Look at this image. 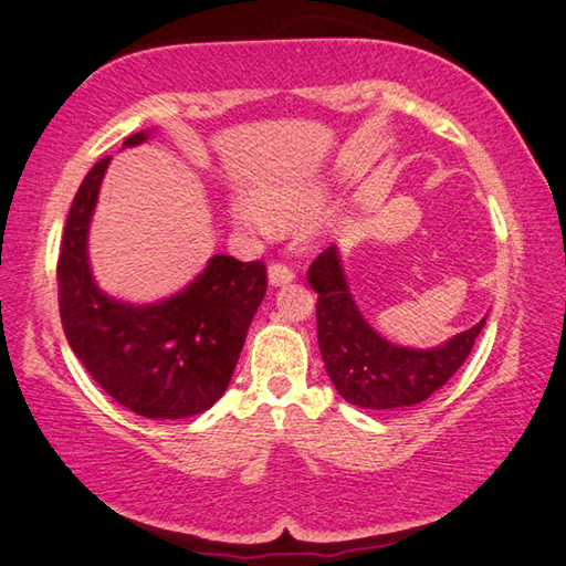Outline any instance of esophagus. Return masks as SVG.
Returning <instances> with one entry per match:
<instances>
[{
  "label": "esophagus",
  "mask_w": 566,
  "mask_h": 566,
  "mask_svg": "<svg viewBox=\"0 0 566 566\" xmlns=\"http://www.w3.org/2000/svg\"><path fill=\"white\" fill-rule=\"evenodd\" d=\"M266 276H270L272 286H282V284H290L294 280V272L286 264H272Z\"/></svg>",
  "instance_id": "esophagus-1"
}]
</instances>
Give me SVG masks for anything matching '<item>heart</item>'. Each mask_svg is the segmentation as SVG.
<instances>
[{
	"instance_id": "obj_1",
	"label": "heart",
	"mask_w": 566,
	"mask_h": 566,
	"mask_svg": "<svg viewBox=\"0 0 566 566\" xmlns=\"http://www.w3.org/2000/svg\"><path fill=\"white\" fill-rule=\"evenodd\" d=\"M324 199H327V185L319 179H310L292 187H262L256 191L260 206L249 197H234L229 205V214L239 227L256 229V232H266L270 227L292 229L317 214Z\"/></svg>"
}]
</instances>
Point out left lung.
Returning a JSON list of instances; mask_svg holds the SVG:
<instances>
[{
  "mask_svg": "<svg viewBox=\"0 0 566 566\" xmlns=\"http://www.w3.org/2000/svg\"><path fill=\"white\" fill-rule=\"evenodd\" d=\"M306 280L319 294L317 337L324 367L334 389L361 409L415 407L432 397L462 367L486 322L479 319L437 347H405L381 337L364 319L337 244L312 262Z\"/></svg>",
  "mask_w": 566,
  "mask_h": 566,
  "instance_id": "1",
  "label": "left lung"
}]
</instances>
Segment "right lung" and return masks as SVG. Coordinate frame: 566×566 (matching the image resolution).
I'll use <instances>...</instances> for the list:
<instances>
[{"label": "right lung", "instance_id": "obj_1", "mask_svg": "<svg viewBox=\"0 0 566 566\" xmlns=\"http://www.w3.org/2000/svg\"><path fill=\"white\" fill-rule=\"evenodd\" d=\"M147 139L151 129L132 134L122 149ZM109 161L90 169L66 214L56 264L66 342L92 379L134 415H202L232 381L266 292L264 264L214 254L195 280L165 300L127 302L107 294L92 272L90 227Z\"/></svg>", "mask_w": 566, "mask_h": 566}]
</instances>
